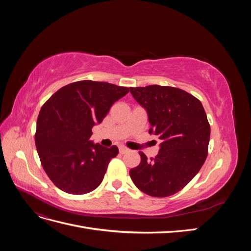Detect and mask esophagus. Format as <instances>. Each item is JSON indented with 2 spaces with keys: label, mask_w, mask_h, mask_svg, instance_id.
I'll return each mask as SVG.
<instances>
[{
  "label": "esophagus",
  "mask_w": 251,
  "mask_h": 251,
  "mask_svg": "<svg viewBox=\"0 0 251 251\" xmlns=\"http://www.w3.org/2000/svg\"><path fill=\"white\" fill-rule=\"evenodd\" d=\"M127 151H128V149L126 148V147H120L119 148V153L120 154H126V153H127Z\"/></svg>",
  "instance_id": "34e87169"
}]
</instances>
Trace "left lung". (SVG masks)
Masks as SVG:
<instances>
[{"instance_id": "obj_1", "label": "left lung", "mask_w": 251, "mask_h": 251, "mask_svg": "<svg viewBox=\"0 0 251 251\" xmlns=\"http://www.w3.org/2000/svg\"><path fill=\"white\" fill-rule=\"evenodd\" d=\"M147 110L150 134L161 140L155 158L141 160L130 171L134 184L151 197H169L181 191L206 160L210 126L201 101L174 87L151 85L130 88Z\"/></svg>"}]
</instances>
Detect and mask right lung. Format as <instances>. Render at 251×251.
<instances>
[{"mask_svg": "<svg viewBox=\"0 0 251 251\" xmlns=\"http://www.w3.org/2000/svg\"><path fill=\"white\" fill-rule=\"evenodd\" d=\"M130 89L80 80L69 83L43 104L36 123L35 146L43 169L63 192L83 195L100 186L118 148L90 141L112 104Z\"/></svg>", "mask_w": 251, "mask_h": 251, "instance_id": "1", "label": "right lung"}]
</instances>
